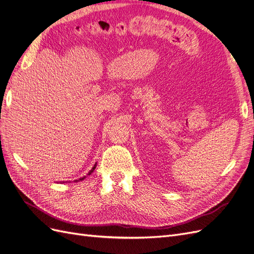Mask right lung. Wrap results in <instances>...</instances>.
<instances>
[{
    "mask_svg": "<svg viewBox=\"0 0 254 254\" xmlns=\"http://www.w3.org/2000/svg\"><path fill=\"white\" fill-rule=\"evenodd\" d=\"M95 168H96V163H95V165H94L93 167H92V170L89 172V174L87 175V176H89V175H91L93 172H94V170H95ZM84 178H86V176H84V177H82V178H80V179H78V180H75V182H77V181H81V180H83L84 179Z\"/></svg>",
    "mask_w": 254,
    "mask_h": 254,
    "instance_id": "right-lung-1",
    "label": "right lung"
}]
</instances>
